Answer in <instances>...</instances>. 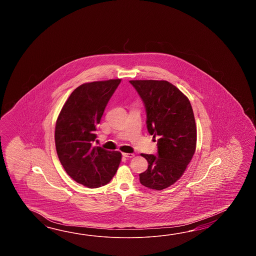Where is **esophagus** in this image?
<instances>
[{
    "label": "esophagus",
    "instance_id": "1",
    "mask_svg": "<svg viewBox=\"0 0 256 256\" xmlns=\"http://www.w3.org/2000/svg\"><path fill=\"white\" fill-rule=\"evenodd\" d=\"M122 156L126 158H134V154H127V152H122Z\"/></svg>",
    "mask_w": 256,
    "mask_h": 256
}]
</instances>
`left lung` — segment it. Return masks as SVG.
I'll use <instances>...</instances> for the list:
<instances>
[{
    "mask_svg": "<svg viewBox=\"0 0 256 256\" xmlns=\"http://www.w3.org/2000/svg\"><path fill=\"white\" fill-rule=\"evenodd\" d=\"M146 110L147 130L158 139L156 156L142 154L148 168L142 186L162 190L180 180L196 151V128L190 102L166 80H130Z\"/></svg>",
    "mask_w": 256,
    "mask_h": 256,
    "instance_id": "obj_1",
    "label": "left lung"
}]
</instances>
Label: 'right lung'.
I'll use <instances>...</instances> for the list:
<instances>
[{
    "mask_svg": "<svg viewBox=\"0 0 256 256\" xmlns=\"http://www.w3.org/2000/svg\"><path fill=\"white\" fill-rule=\"evenodd\" d=\"M120 78L84 83L66 100L56 122L54 142L66 174L90 188L108 184L119 168L122 154L92 146L100 124Z\"/></svg>",
    "mask_w": 256,
    "mask_h": 256,
    "instance_id": "right-lung-1",
    "label": "right lung"
}]
</instances>
